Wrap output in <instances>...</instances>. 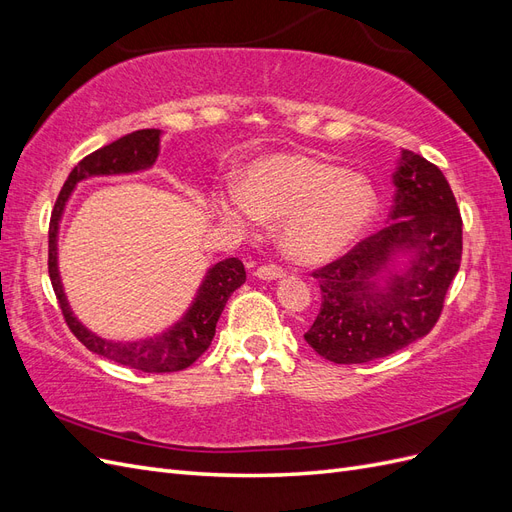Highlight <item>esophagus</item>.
<instances>
[{"instance_id":"esophagus-1","label":"esophagus","mask_w":512,"mask_h":512,"mask_svg":"<svg viewBox=\"0 0 512 512\" xmlns=\"http://www.w3.org/2000/svg\"><path fill=\"white\" fill-rule=\"evenodd\" d=\"M284 275V269L280 265H262L256 269V277L260 280H277V277Z\"/></svg>"}]
</instances>
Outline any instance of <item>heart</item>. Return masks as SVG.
Masks as SVG:
<instances>
[{"mask_svg":"<svg viewBox=\"0 0 512 512\" xmlns=\"http://www.w3.org/2000/svg\"><path fill=\"white\" fill-rule=\"evenodd\" d=\"M230 224L252 218L284 224L286 252L301 262H322L359 241L378 211V194L363 175L318 158L282 153L247 168L241 194L218 200Z\"/></svg>","mask_w":512,"mask_h":512,"instance_id":"obj_1","label":"heart"}]
</instances>
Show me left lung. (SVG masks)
<instances>
[{"mask_svg":"<svg viewBox=\"0 0 512 512\" xmlns=\"http://www.w3.org/2000/svg\"><path fill=\"white\" fill-rule=\"evenodd\" d=\"M399 160L393 222L314 271L322 305L305 342L337 365L382 359L425 337L461 265V215L451 185L414 151L401 149ZM397 249L413 250L411 267L380 283Z\"/></svg>","mask_w":512,"mask_h":512,"instance_id":"left-lung-1","label":"left lung"}]
</instances>
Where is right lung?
<instances>
[{
  "label": "right lung",
  "mask_w": 512,
  "mask_h": 512,
  "mask_svg": "<svg viewBox=\"0 0 512 512\" xmlns=\"http://www.w3.org/2000/svg\"><path fill=\"white\" fill-rule=\"evenodd\" d=\"M158 143L160 130H136L117 138L111 145H104L102 149L89 153L79 162V166L72 168L55 200L49 222V277L68 329L87 350L119 365L147 371V374H168V371L190 367L211 346L215 324H218L224 312L228 297L245 282L243 262L239 258H226L218 262L205 277L190 312L170 331L162 333L160 337L143 339V342L115 344L89 333L70 312L57 273V226L76 183L91 175H117L147 168L158 158Z\"/></svg>",
  "instance_id": "right-lung-1"
}]
</instances>
